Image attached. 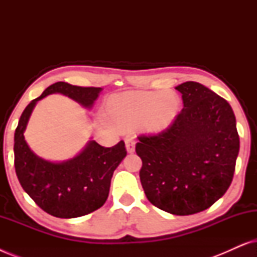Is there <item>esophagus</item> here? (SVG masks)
I'll use <instances>...</instances> for the list:
<instances>
[{
	"label": "esophagus",
	"mask_w": 257,
	"mask_h": 257,
	"mask_svg": "<svg viewBox=\"0 0 257 257\" xmlns=\"http://www.w3.org/2000/svg\"><path fill=\"white\" fill-rule=\"evenodd\" d=\"M125 145H126V150H127L128 153L135 152L136 142H135V139L132 138V137H127V138L125 139Z\"/></svg>",
	"instance_id": "1"
}]
</instances>
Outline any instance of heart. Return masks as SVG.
<instances>
[{
	"instance_id": "1",
	"label": "heart",
	"mask_w": 257,
	"mask_h": 257,
	"mask_svg": "<svg viewBox=\"0 0 257 257\" xmlns=\"http://www.w3.org/2000/svg\"><path fill=\"white\" fill-rule=\"evenodd\" d=\"M180 106V97L174 91L128 90L111 94L105 113L121 128L139 124L145 132L159 133L172 125Z\"/></svg>"
}]
</instances>
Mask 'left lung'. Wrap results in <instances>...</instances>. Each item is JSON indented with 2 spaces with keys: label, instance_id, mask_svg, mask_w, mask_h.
<instances>
[{
  "label": "left lung",
  "instance_id": "8db88e82",
  "mask_svg": "<svg viewBox=\"0 0 257 257\" xmlns=\"http://www.w3.org/2000/svg\"><path fill=\"white\" fill-rule=\"evenodd\" d=\"M184 108L170 127L140 136L136 152L149 201L174 215L209 208L231 184L240 150L236 119L230 105L196 82L175 87Z\"/></svg>",
  "mask_w": 257,
  "mask_h": 257
}]
</instances>
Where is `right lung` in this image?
Here are the masks:
<instances>
[{"label": "right lung", "instance_id": "1", "mask_svg": "<svg viewBox=\"0 0 257 257\" xmlns=\"http://www.w3.org/2000/svg\"><path fill=\"white\" fill-rule=\"evenodd\" d=\"M100 91L101 87L57 82L31 100L20 118L14 138L16 175L28 195L52 216L72 219L100 208L108 196L113 172L127 152L122 140L112 147L90 140L78 156L63 163H51L37 157L28 146L23 135L28 120L37 101L48 94L62 93L91 108Z\"/></svg>", "mask_w": 257, "mask_h": 257}]
</instances>
